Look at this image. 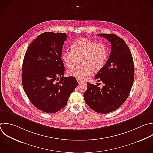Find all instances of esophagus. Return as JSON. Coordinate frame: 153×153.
<instances>
[{
  "instance_id": "1",
  "label": "esophagus",
  "mask_w": 153,
  "mask_h": 153,
  "mask_svg": "<svg viewBox=\"0 0 153 153\" xmlns=\"http://www.w3.org/2000/svg\"><path fill=\"white\" fill-rule=\"evenodd\" d=\"M77 80V81H78V84H81V83H83L84 82V81H81V80H79V79H76Z\"/></svg>"
}]
</instances>
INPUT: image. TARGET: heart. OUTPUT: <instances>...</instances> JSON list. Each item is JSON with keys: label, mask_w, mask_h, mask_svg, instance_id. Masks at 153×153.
<instances>
[{"label": "heart", "mask_w": 153, "mask_h": 153, "mask_svg": "<svg viewBox=\"0 0 153 153\" xmlns=\"http://www.w3.org/2000/svg\"><path fill=\"white\" fill-rule=\"evenodd\" d=\"M72 51H65L62 59L66 66L73 68L79 59L80 65L68 71V75L79 80H83L94 73L100 71L105 66L109 52L103 43L87 38H80L71 45Z\"/></svg>", "instance_id": "b5f03b06"}]
</instances>
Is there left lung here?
Wrapping results in <instances>:
<instances>
[{"instance_id": "8db88e82", "label": "left lung", "mask_w": 153, "mask_h": 153, "mask_svg": "<svg viewBox=\"0 0 153 153\" xmlns=\"http://www.w3.org/2000/svg\"><path fill=\"white\" fill-rule=\"evenodd\" d=\"M111 44V52L104 68L95 75L102 88L87 82L84 94L87 105L94 111L106 114L112 112L127 99L134 75L133 60L123 39L114 34L99 33Z\"/></svg>"}]
</instances>
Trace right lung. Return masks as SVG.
Returning <instances> with one entry per match:
<instances>
[{"instance_id":"add662e5","label":"right lung","mask_w":153,"mask_h":153,"mask_svg":"<svg viewBox=\"0 0 153 153\" xmlns=\"http://www.w3.org/2000/svg\"><path fill=\"white\" fill-rule=\"evenodd\" d=\"M66 33L47 32L29 46L22 67L23 88L32 103L47 113L57 112L67 104L78 85L75 78L64 77L61 58Z\"/></svg>"}]
</instances>
